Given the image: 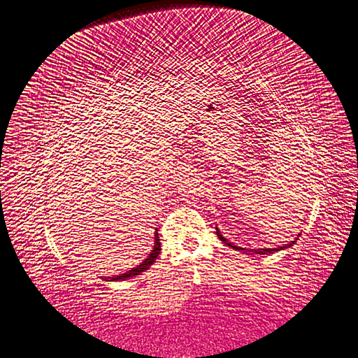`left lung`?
<instances>
[{
	"instance_id": "left-lung-1",
	"label": "left lung",
	"mask_w": 358,
	"mask_h": 358,
	"mask_svg": "<svg viewBox=\"0 0 358 358\" xmlns=\"http://www.w3.org/2000/svg\"><path fill=\"white\" fill-rule=\"evenodd\" d=\"M215 230H217V236L220 238V241H223L224 244L227 245V247H232V248H235V250H238V251H244V252H256V255H271V252H275V251H280V250H284V248H290V247H293V244L294 242L297 241V238L294 239V241H292V242H288V244H285V245H282V247H278V248H259V250H247V248H242V247H238V245H235V244H232V242H229L222 234H220V230H218L217 227H215Z\"/></svg>"
}]
</instances>
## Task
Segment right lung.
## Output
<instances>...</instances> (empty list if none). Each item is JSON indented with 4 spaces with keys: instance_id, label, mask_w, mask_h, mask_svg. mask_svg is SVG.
<instances>
[{
    "instance_id": "right-lung-1",
    "label": "right lung",
    "mask_w": 358,
    "mask_h": 358,
    "mask_svg": "<svg viewBox=\"0 0 358 358\" xmlns=\"http://www.w3.org/2000/svg\"><path fill=\"white\" fill-rule=\"evenodd\" d=\"M159 252H160V239H159V234H157V229H156V234H155V245H153V250H152V252H150V255L147 256V259H144V262H141L140 264H138V266H135V268H132L131 271H128L126 273H122V275H117V276H113V278H107V281L110 280V281H124V280H128V278H132V276H135V275H140L141 272H144V271H147L150 266H152V264L156 262V259H157V256H159Z\"/></svg>"
}]
</instances>
